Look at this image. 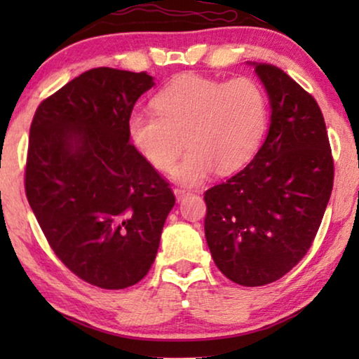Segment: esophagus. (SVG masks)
I'll list each match as a JSON object with an SVG mask.
<instances>
[{
	"instance_id": "34e87169",
	"label": "esophagus",
	"mask_w": 359,
	"mask_h": 359,
	"mask_svg": "<svg viewBox=\"0 0 359 359\" xmlns=\"http://www.w3.org/2000/svg\"><path fill=\"white\" fill-rule=\"evenodd\" d=\"M189 194H193V193H191V189L175 188V196H176V199H178V201H181V199L186 198V196H189Z\"/></svg>"
}]
</instances>
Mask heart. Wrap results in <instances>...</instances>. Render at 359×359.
<instances>
[{
    "mask_svg": "<svg viewBox=\"0 0 359 359\" xmlns=\"http://www.w3.org/2000/svg\"><path fill=\"white\" fill-rule=\"evenodd\" d=\"M268 126V100L257 80H215L183 75L154 97V111H134L127 121L139 155L170 173L186 144L189 151L175 178L196 184L214 168L230 173L252 158Z\"/></svg>",
    "mask_w": 359,
    "mask_h": 359,
    "instance_id": "obj_1",
    "label": "heart"
}]
</instances>
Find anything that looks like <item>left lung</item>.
Listing matches in <instances>:
<instances>
[{
  "label": "left lung",
  "mask_w": 359,
  "mask_h": 359,
  "mask_svg": "<svg viewBox=\"0 0 359 359\" xmlns=\"http://www.w3.org/2000/svg\"><path fill=\"white\" fill-rule=\"evenodd\" d=\"M255 70L271 102L266 140L242 171L204 193V232L215 266L247 287L278 281L306 257L335 176L313 96L271 63Z\"/></svg>",
  "instance_id": "obj_1"
}]
</instances>
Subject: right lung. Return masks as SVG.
Wrapping results in <instances>:
<instances>
[{
    "label": "right lung",
    "instance_id": "add662e5",
    "mask_svg": "<svg viewBox=\"0 0 359 359\" xmlns=\"http://www.w3.org/2000/svg\"><path fill=\"white\" fill-rule=\"evenodd\" d=\"M147 72L93 68L34 114L24 188L58 259L83 281L124 289L145 278L175 205L170 183L129 142Z\"/></svg>",
    "mask_w": 359,
    "mask_h": 359
}]
</instances>
